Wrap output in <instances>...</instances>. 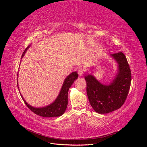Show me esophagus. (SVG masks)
<instances>
[{"label":"esophagus","instance_id":"34e87169","mask_svg":"<svg viewBox=\"0 0 147 147\" xmlns=\"http://www.w3.org/2000/svg\"><path fill=\"white\" fill-rule=\"evenodd\" d=\"M78 74L80 76H82L83 75V69L82 68H79L78 69Z\"/></svg>","mask_w":147,"mask_h":147}]
</instances>
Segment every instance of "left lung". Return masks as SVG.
Here are the masks:
<instances>
[{"mask_svg": "<svg viewBox=\"0 0 147 147\" xmlns=\"http://www.w3.org/2000/svg\"><path fill=\"white\" fill-rule=\"evenodd\" d=\"M118 64V72L109 85L99 83L91 75L84 76L89 101L97 113L105 114L119 109L124 104L129 91L131 72L123 53L112 55Z\"/></svg>", "mask_w": 147, "mask_h": 147, "instance_id": "8db88e82", "label": "left lung"}]
</instances>
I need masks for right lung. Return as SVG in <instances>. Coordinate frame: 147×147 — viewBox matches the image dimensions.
<instances>
[{
	"label": "right lung",
	"instance_id": "1",
	"mask_svg": "<svg viewBox=\"0 0 147 147\" xmlns=\"http://www.w3.org/2000/svg\"><path fill=\"white\" fill-rule=\"evenodd\" d=\"M29 47H28L27 48H26V50L23 53V55L21 56L22 57H23L26 50H27V49ZM78 77V75L77 72H72L70 75H69L67 77V78L65 79L64 83L63 84V87L61 88L59 94L58 96H57V99L51 105H48L47 107H42V108L33 107L29 105L27 102L24 100L23 97H22L21 94V96L22 97V98H23L25 104L27 105L28 107L35 114L43 117H60L65 112L67 106V104H68V91H69V88H70L71 85L73 84L74 81ZM17 86H18V83H17Z\"/></svg>",
	"mask_w": 147,
	"mask_h": 147
}]
</instances>
